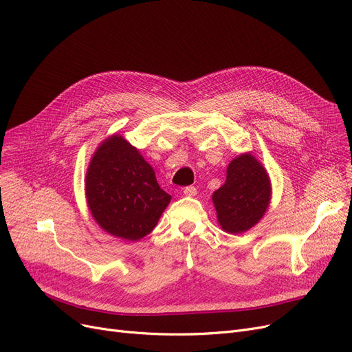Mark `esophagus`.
<instances>
[{"instance_id": "obj_1", "label": "esophagus", "mask_w": 352, "mask_h": 352, "mask_svg": "<svg viewBox=\"0 0 352 352\" xmlns=\"http://www.w3.org/2000/svg\"><path fill=\"white\" fill-rule=\"evenodd\" d=\"M184 195H188V197H194V195H197V188L195 187H192V186H190V187H186L184 188Z\"/></svg>"}]
</instances>
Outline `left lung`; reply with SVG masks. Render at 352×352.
Instances as JSON below:
<instances>
[{"mask_svg":"<svg viewBox=\"0 0 352 352\" xmlns=\"http://www.w3.org/2000/svg\"><path fill=\"white\" fill-rule=\"evenodd\" d=\"M269 200L267 173L250 154H243L230 162L224 186L212 194L219 223L232 234L246 232L261 220Z\"/></svg>","mask_w":352,"mask_h":352,"instance_id":"1","label":"left lung"}]
</instances>
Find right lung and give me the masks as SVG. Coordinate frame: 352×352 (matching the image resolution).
Here are the masks:
<instances>
[{
  "label": "right lung",
  "mask_w": 352,
  "mask_h": 352,
  "mask_svg": "<svg viewBox=\"0 0 352 352\" xmlns=\"http://www.w3.org/2000/svg\"><path fill=\"white\" fill-rule=\"evenodd\" d=\"M86 198L91 216L104 232L131 241L154 230L171 201L138 149L118 135L106 140L91 158Z\"/></svg>",
  "instance_id": "add662e5"
}]
</instances>
